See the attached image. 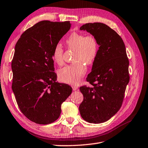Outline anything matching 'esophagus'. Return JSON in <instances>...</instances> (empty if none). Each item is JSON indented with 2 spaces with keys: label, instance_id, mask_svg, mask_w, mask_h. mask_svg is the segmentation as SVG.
<instances>
[{
  "label": "esophagus",
  "instance_id": "34e87169",
  "mask_svg": "<svg viewBox=\"0 0 148 148\" xmlns=\"http://www.w3.org/2000/svg\"><path fill=\"white\" fill-rule=\"evenodd\" d=\"M72 88H73V91L78 90V86H72Z\"/></svg>",
  "mask_w": 148,
  "mask_h": 148
}]
</instances>
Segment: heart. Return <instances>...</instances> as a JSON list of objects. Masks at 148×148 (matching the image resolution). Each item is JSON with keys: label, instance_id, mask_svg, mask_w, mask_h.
Segmentation results:
<instances>
[{"label": "heart", "instance_id": "b5f03b06", "mask_svg": "<svg viewBox=\"0 0 148 148\" xmlns=\"http://www.w3.org/2000/svg\"><path fill=\"white\" fill-rule=\"evenodd\" d=\"M66 44L70 49L76 50L75 61L78 63L66 65L59 71L61 81L70 84H78L86 72L83 64L92 65L95 62L98 51L97 40L92 35L86 36L82 33H72L66 39ZM64 50L60 44H56L52 51V57L56 63H63Z\"/></svg>", "mask_w": 148, "mask_h": 148}]
</instances>
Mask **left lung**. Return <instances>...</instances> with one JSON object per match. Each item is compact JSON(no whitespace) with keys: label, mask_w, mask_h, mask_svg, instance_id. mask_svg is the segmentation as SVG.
Here are the masks:
<instances>
[{"label":"left lung","mask_w":148,"mask_h":148,"mask_svg":"<svg viewBox=\"0 0 148 148\" xmlns=\"http://www.w3.org/2000/svg\"><path fill=\"white\" fill-rule=\"evenodd\" d=\"M86 31L97 40L99 50L86 80L92 87L83 86V101L79 106L86 122L101 123L109 120L122 106L128 84L129 61L122 39L109 26L102 23H86Z\"/></svg>","instance_id":"1"}]
</instances>
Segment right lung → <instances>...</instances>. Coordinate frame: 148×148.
Segmentation results:
<instances>
[{
    "instance_id": "obj_1",
    "label": "right lung",
    "mask_w": 148,
    "mask_h": 148,
    "mask_svg": "<svg viewBox=\"0 0 148 148\" xmlns=\"http://www.w3.org/2000/svg\"><path fill=\"white\" fill-rule=\"evenodd\" d=\"M71 25L70 21H39L26 30L15 45L12 90L21 112L36 123L55 122L72 92L69 85L56 82L52 57L53 47Z\"/></svg>"
}]
</instances>
